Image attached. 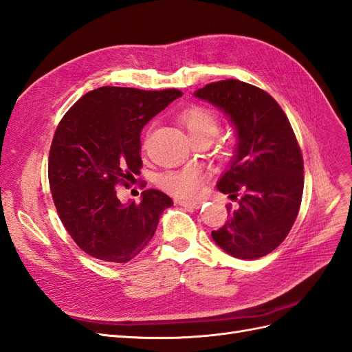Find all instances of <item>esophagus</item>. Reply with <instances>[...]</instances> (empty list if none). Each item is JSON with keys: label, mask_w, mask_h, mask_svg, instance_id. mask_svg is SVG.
<instances>
[{"label": "esophagus", "mask_w": 352, "mask_h": 352, "mask_svg": "<svg viewBox=\"0 0 352 352\" xmlns=\"http://www.w3.org/2000/svg\"><path fill=\"white\" fill-rule=\"evenodd\" d=\"M178 205L199 209L200 206H202V200H184V199H183V200H178Z\"/></svg>", "instance_id": "esophagus-1"}]
</instances>
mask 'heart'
Wrapping results in <instances>:
<instances>
[{
  "label": "heart",
  "instance_id": "obj_1",
  "mask_svg": "<svg viewBox=\"0 0 352 352\" xmlns=\"http://www.w3.org/2000/svg\"><path fill=\"white\" fill-rule=\"evenodd\" d=\"M182 122L192 138L208 135L214 138L221 126L218 115L208 107L193 106L186 109ZM202 170L197 166H186L177 170H166L157 177V186L165 192L178 197H195L202 188Z\"/></svg>",
  "mask_w": 352,
  "mask_h": 352
}]
</instances>
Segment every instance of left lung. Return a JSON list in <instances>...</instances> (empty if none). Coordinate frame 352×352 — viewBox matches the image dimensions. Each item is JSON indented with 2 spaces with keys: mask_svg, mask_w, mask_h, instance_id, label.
Instances as JSON below:
<instances>
[{
  "mask_svg": "<svg viewBox=\"0 0 352 352\" xmlns=\"http://www.w3.org/2000/svg\"><path fill=\"white\" fill-rule=\"evenodd\" d=\"M228 116L237 146L217 188L236 200L228 221L212 232L214 242L239 259L265 256L283 242L298 217L304 192V162L282 107L264 89L239 79L199 88Z\"/></svg>",
  "mask_w": 352,
  "mask_h": 352,
  "instance_id": "obj_1",
  "label": "left lung"
}]
</instances>
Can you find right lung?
I'll return each instance as SVG.
<instances>
[{
    "label": "right lung",
    "mask_w": 352,
    "mask_h": 352,
    "mask_svg": "<svg viewBox=\"0 0 352 352\" xmlns=\"http://www.w3.org/2000/svg\"><path fill=\"white\" fill-rule=\"evenodd\" d=\"M183 93L100 87L70 107L56 129L48 156V182L57 214L85 254L124 264L153 237L173 199L159 190L122 204L116 186L140 174V133Z\"/></svg>",
    "instance_id": "1"
}]
</instances>
